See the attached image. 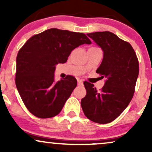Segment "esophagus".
<instances>
[{"instance_id":"esophagus-1","label":"esophagus","mask_w":152,"mask_h":152,"mask_svg":"<svg viewBox=\"0 0 152 152\" xmlns=\"http://www.w3.org/2000/svg\"><path fill=\"white\" fill-rule=\"evenodd\" d=\"M78 86H82V85H83V81L81 79H78Z\"/></svg>"}]
</instances>
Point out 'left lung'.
Returning <instances> with one entry per match:
<instances>
[{
  "label": "left lung",
  "mask_w": 152,
  "mask_h": 152,
  "mask_svg": "<svg viewBox=\"0 0 152 152\" xmlns=\"http://www.w3.org/2000/svg\"><path fill=\"white\" fill-rule=\"evenodd\" d=\"M103 50V60L96 72L106 78L101 91L83 82L86 95L81 104L85 116L98 124L114 121L127 107L139 76V61L130 43L109 31L87 34Z\"/></svg>",
  "instance_id": "8db88e82"
}]
</instances>
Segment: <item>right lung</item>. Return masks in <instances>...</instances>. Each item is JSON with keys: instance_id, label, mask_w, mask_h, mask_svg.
I'll return each instance as SVG.
<instances>
[{"instance_id": "add662e5", "label": "right lung", "mask_w": 152, "mask_h": 152, "mask_svg": "<svg viewBox=\"0 0 152 152\" xmlns=\"http://www.w3.org/2000/svg\"><path fill=\"white\" fill-rule=\"evenodd\" d=\"M91 42L84 34L50 28L29 38L16 57L15 85L28 110L51 118L61 111L76 86L72 76L55 81L56 66L67 61L74 48Z\"/></svg>"}]
</instances>
